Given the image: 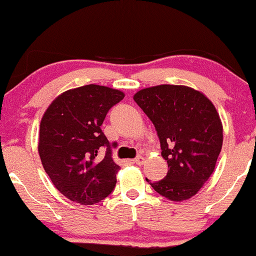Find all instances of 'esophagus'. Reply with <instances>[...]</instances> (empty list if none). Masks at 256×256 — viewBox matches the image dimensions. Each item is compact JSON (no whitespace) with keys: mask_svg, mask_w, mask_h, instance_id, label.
<instances>
[{"mask_svg":"<svg viewBox=\"0 0 256 256\" xmlns=\"http://www.w3.org/2000/svg\"><path fill=\"white\" fill-rule=\"evenodd\" d=\"M134 162H136L137 165H143V164L146 162V158L143 156H140V155H138V156L134 158Z\"/></svg>","mask_w":256,"mask_h":256,"instance_id":"1","label":"esophagus"}]
</instances>
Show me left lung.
<instances>
[{"label":"left lung","instance_id":"left-lung-1","mask_svg":"<svg viewBox=\"0 0 256 256\" xmlns=\"http://www.w3.org/2000/svg\"><path fill=\"white\" fill-rule=\"evenodd\" d=\"M134 100L154 124L168 165L165 178L146 182L170 201L192 198L212 176L222 152L218 110L204 94L185 85L146 88Z\"/></svg>","mask_w":256,"mask_h":256}]
</instances>
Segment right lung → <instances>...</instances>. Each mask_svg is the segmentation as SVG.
<instances>
[{"mask_svg":"<svg viewBox=\"0 0 256 256\" xmlns=\"http://www.w3.org/2000/svg\"><path fill=\"white\" fill-rule=\"evenodd\" d=\"M118 89L89 84L60 94L44 112L38 154L44 171L64 198L89 206L107 198L120 166L101 130L108 110L124 98ZM107 148L104 157L98 152Z\"/></svg>","mask_w":256,"mask_h":256,"instance_id":"1","label":"right lung"}]
</instances>
